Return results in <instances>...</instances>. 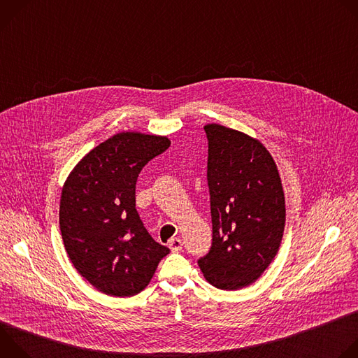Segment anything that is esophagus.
Segmentation results:
<instances>
[{
    "mask_svg": "<svg viewBox=\"0 0 358 358\" xmlns=\"http://www.w3.org/2000/svg\"><path fill=\"white\" fill-rule=\"evenodd\" d=\"M169 248L173 250V252H178L182 249V242L180 238H173L170 242H169Z\"/></svg>",
    "mask_w": 358,
    "mask_h": 358,
    "instance_id": "1",
    "label": "esophagus"
}]
</instances>
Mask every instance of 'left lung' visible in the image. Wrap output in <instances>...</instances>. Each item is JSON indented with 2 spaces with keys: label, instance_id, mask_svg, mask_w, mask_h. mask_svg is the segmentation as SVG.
I'll return each instance as SVG.
<instances>
[{
  "label": "left lung",
  "instance_id": "8db88e82",
  "mask_svg": "<svg viewBox=\"0 0 358 358\" xmlns=\"http://www.w3.org/2000/svg\"><path fill=\"white\" fill-rule=\"evenodd\" d=\"M203 130L213 245L198 265L213 286L236 290L257 280L276 257L286 221L283 187L259 140L217 123Z\"/></svg>",
  "mask_w": 358,
  "mask_h": 358
}]
</instances>
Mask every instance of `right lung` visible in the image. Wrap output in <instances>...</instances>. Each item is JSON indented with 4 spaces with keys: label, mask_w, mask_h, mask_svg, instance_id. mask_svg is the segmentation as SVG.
I'll return each instance as SVG.
<instances>
[{
    "label": "right lung",
    "mask_w": 358,
    "mask_h": 358,
    "mask_svg": "<svg viewBox=\"0 0 358 358\" xmlns=\"http://www.w3.org/2000/svg\"><path fill=\"white\" fill-rule=\"evenodd\" d=\"M170 144L166 136L117 133L90 150L64 184L59 227L66 253L101 293H140L170 252L151 238L136 210L140 171Z\"/></svg>",
    "instance_id": "obj_1"
}]
</instances>
